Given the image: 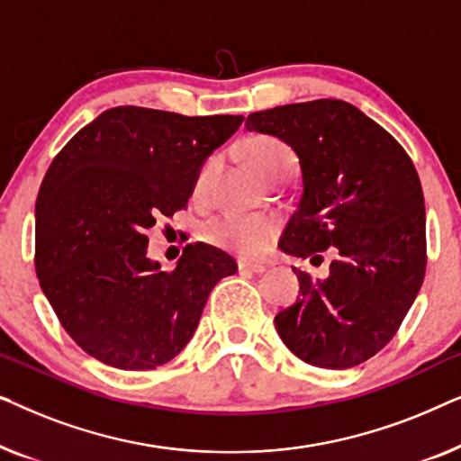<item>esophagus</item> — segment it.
<instances>
[{
    "label": "esophagus",
    "instance_id": "34e87169",
    "mask_svg": "<svg viewBox=\"0 0 461 461\" xmlns=\"http://www.w3.org/2000/svg\"><path fill=\"white\" fill-rule=\"evenodd\" d=\"M239 273H256V275H262V273H267V267H264V264L239 262Z\"/></svg>",
    "mask_w": 461,
    "mask_h": 461
}]
</instances>
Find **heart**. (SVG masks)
Here are the masks:
<instances>
[{
	"instance_id": "obj_1",
	"label": "heart",
	"mask_w": 461,
	"mask_h": 461,
	"mask_svg": "<svg viewBox=\"0 0 461 461\" xmlns=\"http://www.w3.org/2000/svg\"><path fill=\"white\" fill-rule=\"evenodd\" d=\"M245 157L262 180L273 182L283 174H292L294 155L285 144L275 138L256 136L245 142ZM213 172V161L201 169L194 182V194L201 197L207 191ZM279 235V222L270 216H245L237 212H224L205 224V237L220 249L232 251L243 258H260L270 249Z\"/></svg>"
}]
</instances>
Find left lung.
I'll return each mask as SVG.
<instances>
[{
	"label": "left lung",
	"mask_w": 461,
	"mask_h": 461,
	"mask_svg": "<svg viewBox=\"0 0 461 461\" xmlns=\"http://www.w3.org/2000/svg\"><path fill=\"white\" fill-rule=\"evenodd\" d=\"M245 128L279 138L298 157L302 194L279 241L321 260L327 279L294 268L300 295L275 317L289 350L314 367L348 369L399 330L426 273L424 193L411 159L382 125L344 100L251 113Z\"/></svg>",
	"instance_id": "8db88e82"
}]
</instances>
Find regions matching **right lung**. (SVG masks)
I'll return each instance as SVG.
<instances>
[{"instance_id":"right-lung-1","label":"right lung","mask_w":461,"mask_h":461,"mask_svg":"<svg viewBox=\"0 0 461 461\" xmlns=\"http://www.w3.org/2000/svg\"><path fill=\"white\" fill-rule=\"evenodd\" d=\"M241 122L115 106L54 157L35 203V270L62 327L100 363L144 371L172 361L216 283L237 273L203 243L186 245L166 273L144 230L186 205L205 159Z\"/></svg>"}]
</instances>
